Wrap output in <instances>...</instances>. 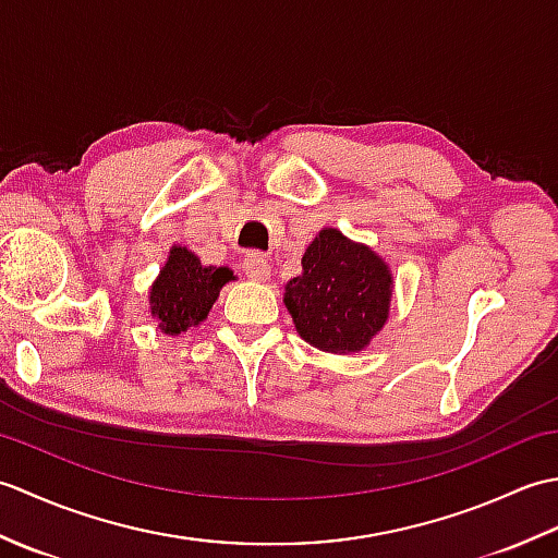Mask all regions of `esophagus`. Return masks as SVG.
<instances>
[{
  "mask_svg": "<svg viewBox=\"0 0 558 558\" xmlns=\"http://www.w3.org/2000/svg\"><path fill=\"white\" fill-rule=\"evenodd\" d=\"M242 270L246 272V278H252V280H268V276H270L268 258H266L264 254H258V252L248 254V256L244 258Z\"/></svg>",
  "mask_w": 558,
  "mask_h": 558,
  "instance_id": "obj_1",
  "label": "esophagus"
}]
</instances>
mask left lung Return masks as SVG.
I'll return each instance as SVG.
<instances>
[{"mask_svg":"<svg viewBox=\"0 0 558 558\" xmlns=\"http://www.w3.org/2000/svg\"><path fill=\"white\" fill-rule=\"evenodd\" d=\"M304 272L286 288L298 333L326 352H357L384 328L390 272L369 246L326 228L302 256Z\"/></svg>","mask_w":558,"mask_h":558,"instance_id":"left-lung-1","label":"left lung"}]
</instances>
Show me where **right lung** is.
<instances>
[{"label": "right lung", "instance_id": "right-lung-1", "mask_svg": "<svg viewBox=\"0 0 558 558\" xmlns=\"http://www.w3.org/2000/svg\"><path fill=\"white\" fill-rule=\"evenodd\" d=\"M230 280V268L201 266L189 248L174 246L150 290V312L160 322L162 333H184L189 326L204 322L220 288Z\"/></svg>", "mask_w": 558, "mask_h": 558}]
</instances>
